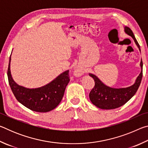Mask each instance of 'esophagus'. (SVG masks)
<instances>
[{"instance_id": "esophagus-1", "label": "esophagus", "mask_w": 148, "mask_h": 148, "mask_svg": "<svg viewBox=\"0 0 148 148\" xmlns=\"http://www.w3.org/2000/svg\"><path fill=\"white\" fill-rule=\"evenodd\" d=\"M77 74H80V73H79V72H78V71H77Z\"/></svg>"}]
</instances>
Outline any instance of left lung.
I'll list each match as a JSON object with an SVG mask.
<instances>
[{"label": "left lung", "instance_id": "1", "mask_svg": "<svg viewBox=\"0 0 148 148\" xmlns=\"http://www.w3.org/2000/svg\"><path fill=\"white\" fill-rule=\"evenodd\" d=\"M125 32L129 36H132L135 43L140 49V45L135 38L133 32L129 27H125ZM142 71L138 76L134 84L126 88L114 89L109 87L102 83L98 77L92 74H89V76L94 79L95 86L90 92L89 99L95 106L101 109L111 110L124 105L128 102L136 93L140 85L142 78V61L140 62Z\"/></svg>", "mask_w": 148, "mask_h": 148}]
</instances>
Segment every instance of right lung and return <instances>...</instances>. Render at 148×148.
Here are the masks:
<instances>
[{"instance_id": "1", "label": "right lung", "mask_w": 148, "mask_h": 148, "mask_svg": "<svg viewBox=\"0 0 148 148\" xmlns=\"http://www.w3.org/2000/svg\"><path fill=\"white\" fill-rule=\"evenodd\" d=\"M10 60V58L7 74L9 85L17 101L27 108L37 112H47L56 108L61 102L66 87L70 82L69 71L64 72L43 87L27 89L19 86L12 79Z\"/></svg>"}]
</instances>
